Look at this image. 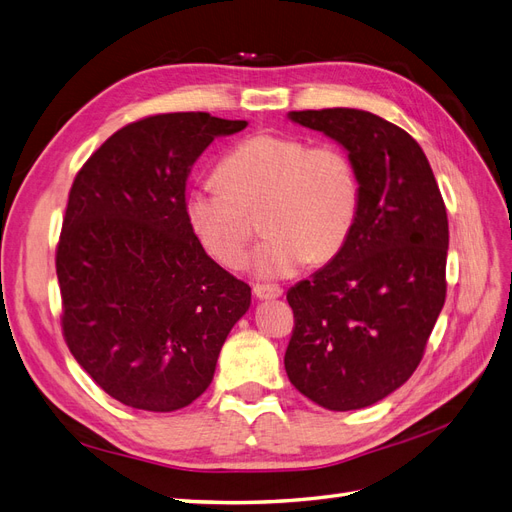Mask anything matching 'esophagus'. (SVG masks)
I'll use <instances>...</instances> for the list:
<instances>
[{
  "label": "esophagus",
  "mask_w": 512,
  "mask_h": 512,
  "mask_svg": "<svg viewBox=\"0 0 512 512\" xmlns=\"http://www.w3.org/2000/svg\"><path fill=\"white\" fill-rule=\"evenodd\" d=\"M252 292H254L256 299H277V297H282V294H284V290L280 286H265V284H256L252 288Z\"/></svg>",
  "instance_id": "1"
}]
</instances>
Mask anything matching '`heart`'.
<instances>
[{
  "instance_id": "obj_1",
  "label": "heart",
  "mask_w": 512,
  "mask_h": 512,
  "mask_svg": "<svg viewBox=\"0 0 512 512\" xmlns=\"http://www.w3.org/2000/svg\"><path fill=\"white\" fill-rule=\"evenodd\" d=\"M218 179L185 194L194 237L218 265L237 269L252 239L250 215L262 209L267 237L254 250L252 267L267 280L337 256L361 211V177L348 153L294 134L243 138L224 153Z\"/></svg>"
}]
</instances>
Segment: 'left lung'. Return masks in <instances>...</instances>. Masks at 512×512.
I'll list each match as a JSON object with an SVG mask.
<instances>
[{"instance_id": "left-lung-1", "label": "left lung", "mask_w": 512, "mask_h": 512, "mask_svg": "<svg viewBox=\"0 0 512 512\" xmlns=\"http://www.w3.org/2000/svg\"><path fill=\"white\" fill-rule=\"evenodd\" d=\"M288 117L348 151L361 211L339 254L286 294V374L322 408H367L414 374L442 312L446 207L421 145L395 123L356 108Z\"/></svg>"}]
</instances>
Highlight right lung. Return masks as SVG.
Masks as SVG:
<instances>
[{
    "label": "right lung",
    "mask_w": 512,
    "mask_h": 512,
    "mask_svg": "<svg viewBox=\"0 0 512 512\" xmlns=\"http://www.w3.org/2000/svg\"><path fill=\"white\" fill-rule=\"evenodd\" d=\"M245 126L151 115L106 138L74 177L55 254L61 331L100 389L130 408L190 406L250 307V286L207 256L183 207L200 153Z\"/></svg>",
    "instance_id": "1"
}]
</instances>
